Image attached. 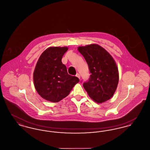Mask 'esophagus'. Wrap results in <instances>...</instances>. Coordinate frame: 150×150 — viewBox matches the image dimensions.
Returning a JSON list of instances; mask_svg holds the SVG:
<instances>
[{
  "label": "esophagus",
  "mask_w": 150,
  "mask_h": 150,
  "mask_svg": "<svg viewBox=\"0 0 150 150\" xmlns=\"http://www.w3.org/2000/svg\"><path fill=\"white\" fill-rule=\"evenodd\" d=\"M76 77H78L79 79H80V74H78V73H77V74H76Z\"/></svg>",
  "instance_id": "1"
}]
</instances>
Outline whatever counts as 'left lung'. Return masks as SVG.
I'll list each match as a JSON object with an SVG mask.
<instances>
[{"mask_svg": "<svg viewBox=\"0 0 150 150\" xmlns=\"http://www.w3.org/2000/svg\"><path fill=\"white\" fill-rule=\"evenodd\" d=\"M84 57L91 75L83 84L89 96L98 103L110 100L119 83V71L114 59L103 47L92 44L78 48Z\"/></svg>", "mask_w": 150, "mask_h": 150, "instance_id": "8db88e82", "label": "left lung"}]
</instances>
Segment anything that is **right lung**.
Listing matches in <instances>:
<instances>
[{"label":"right lung","instance_id":"right-lung-1","mask_svg":"<svg viewBox=\"0 0 150 150\" xmlns=\"http://www.w3.org/2000/svg\"><path fill=\"white\" fill-rule=\"evenodd\" d=\"M67 47H50L44 50L36 63L33 74L34 84L44 100L58 102L67 97L79 81L68 74L62 58Z\"/></svg>","mask_w":150,"mask_h":150}]
</instances>
